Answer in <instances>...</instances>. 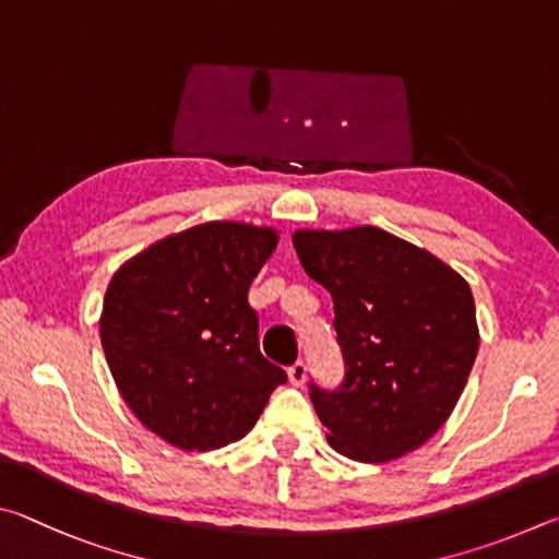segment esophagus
I'll use <instances>...</instances> for the list:
<instances>
[{
    "label": "esophagus",
    "instance_id": "esophagus-1",
    "mask_svg": "<svg viewBox=\"0 0 559 559\" xmlns=\"http://www.w3.org/2000/svg\"><path fill=\"white\" fill-rule=\"evenodd\" d=\"M287 376H289V383L292 385H301L307 380V366L301 364V360H297V364H292L287 368Z\"/></svg>",
    "mask_w": 559,
    "mask_h": 559
}]
</instances>
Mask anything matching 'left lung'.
<instances>
[{
	"label": "left lung",
	"instance_id": "8db88e82",
	"mask_svg": "<svg viewBox=\"0 0 559 559\" xmlns=\"http://www.w3.org/2000/svg\"><path fill=\"white\" fill-rule=\"evenodd\" d=\"M307 274L334 299L344 380L309 383L329 444L366 464L423 447L452 415L478 354L466 280L373 225L297 230Z\"/></svg>",
	"mask_w": 559,
	"mask_h": 559
}]
</instances>
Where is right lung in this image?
Returning <instances> with one entry per match:
<instances>
[{"instance_id":"1","label":"right lung","mask_w":559,"mask_h":559,"mask_svg":"<svg viewBox=\"0 0 559 559\" xmlns=\"http://www.w3.org/2000/svg\"><path fill=\"white\" fill-rule=\"evenodd\" d=\"M277 233L211 221L127 260L105 292L100 341L136 419L186 452L250 432L287 373L260 354L248 289Z\"/></svg>"}]
</instances>
